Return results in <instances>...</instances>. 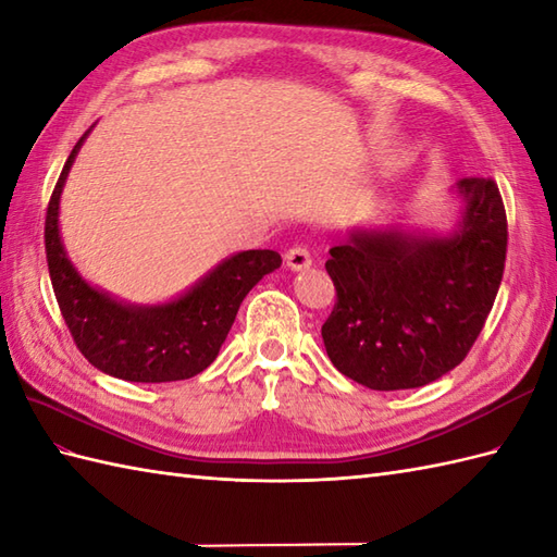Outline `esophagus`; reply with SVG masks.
Listing matches in <instances>:
<instances>
[{"label":"esophagus","instance_id":"esophagus-1","mask_svg":"<svg viewBox=\"0 0 557 557\" xmlns=\"http://www.w3.org/2000/svg\"><path fill=\"white\" fill-rule=\"evenodd\" d=\"M284 263L292 270H304L310 265V251L304 247V244H294V247L284 253Z\"/></svg>","mask_w":557,"mask_h":557}]
</instances>
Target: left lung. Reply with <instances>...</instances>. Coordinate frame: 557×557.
I'll return each instance as SVG.
<instances>
[{
    "mask_svg": "<svg viewBox=\"0 0 557 557\" xmlns=\"http://www.w3.org/2000/svg\"><path fill=\"white\" fill-rule=\"evenodd\" d=\"M458 230L351 232L325 263L337 301L322 325L342 374L374 392L416 389L460 366L494 308L508 220L491 177H462Z\"/></svg>",
    "mask_w": 557,
    "mask_h": 557,
    "instance_id": "1",
    "label": "left lung"
}]
</instances>
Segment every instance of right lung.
<instances>
[{
	"instance_id": "obj_1",
	"label": "right lung",
	"mask_w": 557,
	"mask_h": 557,
	"mask_svg": "<svg viewBox=\"0 0 557 557\" xmlns=\"http://www.w3.org/2000/svg\"><path fill=\"white\" fill-rule=\"evenodd\" d=\"M89 133V131H87ZM77 139L51 191L45 218V249L51 287L81 354L97 370L125 382H177L209 368L253 284L282 265L277 251L251 249L227 258L177 301L125 306L75 273L59 237V199Z\"/></svg>"
}]
</instances>
